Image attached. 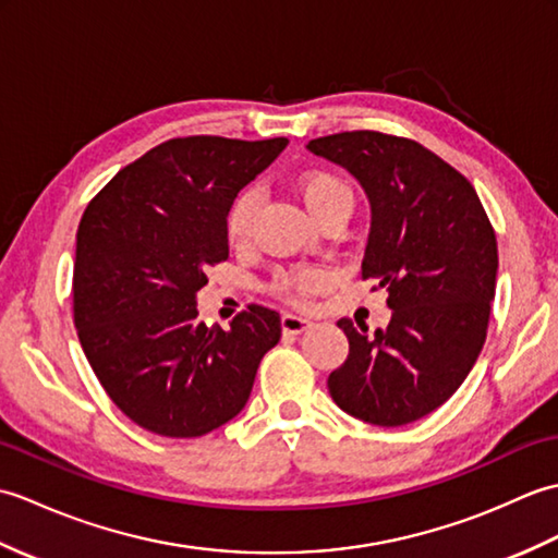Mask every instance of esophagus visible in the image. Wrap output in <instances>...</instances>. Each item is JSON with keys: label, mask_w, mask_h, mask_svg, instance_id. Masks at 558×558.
Here are the masks:
<instances>
[{"label": "esophagus", "mask_w": 558, "mask_h": 558, "mask_svg": "<svg viewBox=\"0 0 558 558\" xmlns=\"http://www.w3.org/2000/svg\"><path fill=\"white\" fill-rule=\"evenodd\" d=\"M280 326H282V333H304L306 328H312L310 318H302V316H294V314H282L280 316Z\"/></svg>", "instance_id": "1"}]
</instances>
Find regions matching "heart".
I'll use <instances>...</instances> for the list:
<instances>
[{
    "mask_svg": "<svg viewBox=\"0 0 558 558\" xmlns=\"http://www.w3.org/2000/svg\"><path fill=\"white\" fill-rule=\"evenodd\" d=\"M298 192L314 220L340 206L352 208V189L336 172L312 170L302 174L298 182ZM258 204L260 198L256 189H244V192L232 201L228 220H225V232H228V240L232 246H240L248 240ZM324 282L326 276L318 268H292L278 272V276L270 280V292L286 302L304 304L316 290L324 288Z\"/></svg>",
    "mask_w": 558,
    "mask_h": 558,
    "instance_id": "1",
    "label": "heart"
}]
</instances>
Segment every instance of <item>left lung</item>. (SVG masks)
Masks as SVG:
<instances>
[{"mask_svg": "<svg viewBox=\"0 0 558 558\" xmlns=\"http://www.w3.org/2000/svg\"><path fill=\"white\" fill-rule=\"evenodd\" d=\"M369 196L362 278L388 290L390 324L366 333L340 318L350 354L328 376L330 398L376 426L441 408L475 366L499 270L496 234L465 177L412 138L342 132L310 141Z\"/></svg>", "mask_w": 558, "mask_h": 558, "instance_id": "8db88e82", "label": "left lung"}]
</instances>
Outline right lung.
<instances>
[{
  "label": "right lung",
  "mask_w": 558,
  "mask_h": 558,
  "mask_svg": "<svg viewBox=\"0 0 558 558\" xmlns=\"http://www.w3.org/2000/svg\"><path fill=\"white\" fill-rule=\"evenodd\" d=\"M288 138H170L105 184L83 210L74 324L105 393L144 429L194 438L242 412L280 316L260 304L228 330L198 322L206 270L228 258L234 196Z\"/></svg>",
  "instance_id": "right-lung-1"
}]
</instances>
